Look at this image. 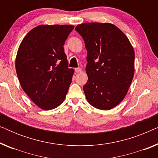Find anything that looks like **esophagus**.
<instances>
[{
    "instance_id": "esophagus-1",
    "label": "esophagus",
    "mask_w": 158,
    "mask_h": 158,
    "mask_svg": "<svg viewBox=\"0 0 158 158\" xmlns=\"http://www.w3.org/2000/svg\"><path fill=\"white\" fill-rule=\"evenodd\" d=\"M82 71V69L81 68H75V72L76 73H81Z\"/></svg>"
}]
</instances>
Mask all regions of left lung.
<instances>
[{"mask_svg": "<svg viewBox=\"0 0 158 158\" xmlns=\"http://www.w3.org/2000/svg\"><path fill=\"white\" fill-rule=\"evenodd\" d=\"M75 30L83 37L88 52L85 98L98 109H113L126 96L132 81V45L122 30L110 23H84Z\"/></svg>", "mask_w": 158, "mask_h": 158, "instance_id": "obj_1", "label": "left lung"}]
</instances>
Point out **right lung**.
Segmentation results:
<instances>
[{
  "label": "right lung",
  "instance_id": "1",
  "mask_svg": "<svg viewBox=\"0 0 158 158\" xmlns=\"http://www.w3.org/2000/svg\"><path fill=\"white\" fill-rule=\"evenodd\" d=\"M72 25H39L21 41L16 70L21 88L43 110L59 106L65 98L74 73L68 68L64 44Z\"/></svg>",
  "mask_w": 158,
  "mask_h": 158
}]
</instances>
